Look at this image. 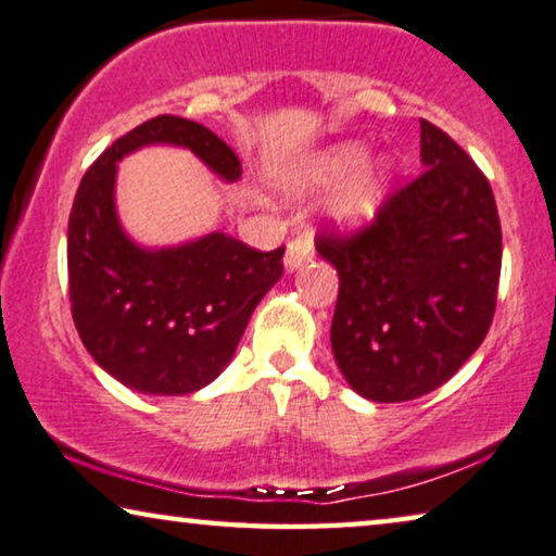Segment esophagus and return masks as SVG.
I'll return each mask as SVG.
<instances>
[{
	"instance_id": "obj_1",
	"label": "esophagus",
	"mask_w": 556,
	"mask_h": 556,
	"mask_svg": "<svg viewBox=\"0 0 556 556\" xmlns=\"http://www.w3.org/2000/svg\"><path fill=\"white\" fill-rule=\"evenodd\" d=\"M311 255H313L311 238H295V240H291V243H288L286 258H283L286 270H288V273L298 270L305 261H311Z\"/></svg>"
}]
</instances>
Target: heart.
Returning a JSON list of instances; mask_svg holds the SVG:
<instances>
[{
    "label": "heart",
    "mask_w": 556,
    "mask_h": 556,
    "mask_svg": "<svg viewBox=\"0 0 556 556\" xmlns=\"http://www.w3.org/2000/svg\"><path fill=\"white\" fill-rule=\"evenodd\" d=\"M366 163V150L356 142H343L336 148L320 152V155L305 160V163L288 175V185L293 190L316 188L336 180L349 178ZM383 170H364L353 175L351 182L338 192L331 203V215L341 225H361L374 218L381 205L383 192Z\"/></svg>",
    "instance_id": "b5f03b06"
}]
</instances>
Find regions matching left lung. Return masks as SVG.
Listing matches in <instances>:
<instances>
[{"label": "left lung", "mask_w": 556, "mask_h": 556, "mask_svg": "<svg viewBox=\"0 0 556 556\" xmlns=\"http://www.w3.org/2000/svg\"><path fill=\"white\" fill-rule=\"evenodd\" d=\"M421 165L368 228L316 238L338 273L336 364L353 391L378 404L446 383L484 341L496 308L502 225L492 185L426 119Z\"/></svg>", "instance_id": "obj_1"}]
</instances>
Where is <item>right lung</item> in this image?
<instances>
[{
    "label": "right lung",
    "instance_id": "obj_1",
    "mask_svg": "<svg viewBox=\"0 0 556 556\" xmlns=\"http://www.w3.org/2000/svg\"><path fill=\"white\" fill-rule=\"evenodd\" d=\"M148 144L190 150L225 182L243 173L218 135L185 117H152L112 142L70 213V303L85 349L112 378L182 396L230 364L255 305L283 276L286 248L261 253L220 230L173 248L135 243L117 218V163Z\"/></svg>",
    "mask_w": 556,
    "mask_h": 556
}]
</instances>
